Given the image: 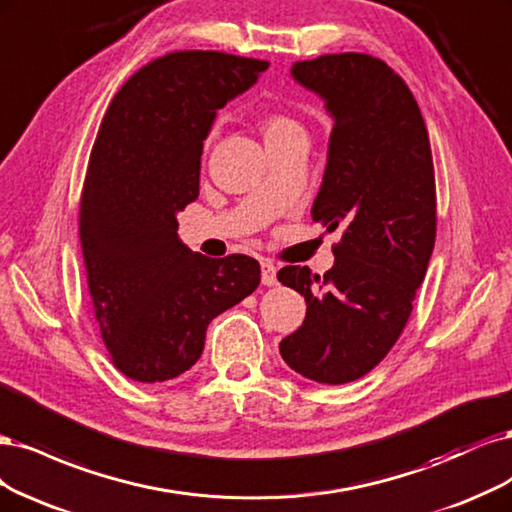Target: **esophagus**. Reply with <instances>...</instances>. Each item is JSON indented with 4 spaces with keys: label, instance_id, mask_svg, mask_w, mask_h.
Listing matches in <instances>:
<instances>
[{
    "label": "esophagus",
    "instance_id": "1",
    "mask_svg": "<svg viewBox=\"0 0 512 512\" xmlns=\"http://www.w3.org/2000/svg\"><path fill=\"white\" fill-rule=\"evenodd\" d=\"M261 283L266 287H274L278 283V280H276V266L270 259L261 261Z\"/></svg>",
    "mask_w": 512,
    "mask_h": 512
}]
</instances>
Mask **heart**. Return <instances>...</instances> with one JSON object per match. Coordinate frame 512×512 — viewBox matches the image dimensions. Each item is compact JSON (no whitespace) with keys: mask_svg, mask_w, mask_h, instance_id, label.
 <instances>
[{"mask_svg":"<svg viewBox=\"0 0 512 512\" xmlns=\"http://www.w3.org/2000/svg\"><path fill=\"white\" fill-rule=\"evenodd\" d=\"M295 129H300L298 121L291 119L289 114H285V112H268V114H263V117H261L263 138L287 134V131H295Z\"/></svg>","mask_w":512,"mask_h":512,"instance_id":"heart-1","label":"heart"}]
</instances>
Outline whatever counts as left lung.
Listing matches in <instances>:
<instances>
[{
	"label": "left lung",
	"instance_id": "1",
	"mask_svg": "<svg viewBox=\"0 0 512 512\" xmlns=\"http://www.w3.org/2000/svg\"><path fill=\"white\" fill-rule=\"evenodd\" d=\"M291 76L325 100L334 129L312 219L342 229L323 276L278 272L300 291L306 319L280 340L285 364L310 381L344 385L398 342L436 240L430 138L406 82L366 53L295 61Z\"/></svg>",
	"mask_w": 512,
	"mask_h": 512
}]
</instances>
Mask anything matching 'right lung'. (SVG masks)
I'll return each instance as SVG.
<instances>
[{
	"label": "right lung",
	"mask_w": 512,
	"mask_h": 512,
	"mask_svg": "<svg viewBox=\"0 0 512 512\" xmlns=\"http://www.w3.org/2000/svg\"><path fill=\"white\" fill-rule=\"evenodd\" d=\"M268 61L180 51L146 63L106 112L80 197V244L112 364L163 383L204 351L206 327L259 285L249 255L210 259L180 242L176 214L200 195V159L217 110Z\"/></svg>",
	"instance_id": "right-lung-1"
}]
</instances>
